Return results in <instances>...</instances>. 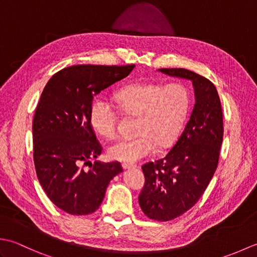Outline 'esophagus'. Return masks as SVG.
Segmentation results:
<instances>
[{
	"label": "esophagus",
	"instance_id": "1",
	"mask_svg": "<svg viewBox=\"0 0 257 257\" xmlns=\"http://www.w3.org/2000/svg\"><path fill=\"white\" fill-rule=\"evenodd\" d=\"M136 167L137 166L133 165V163H125V162L122 163V168L124 169V170H130V169H135Z\"/></svg>",
	"mask_w": 257,
	"mask_h": 257
}]
</instances>
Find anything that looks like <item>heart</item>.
<instances>
[{
  "label": "heart",
  "instance_id": "b5f03b06",
  "mask_svg": "<svg viewBox=\"0 0 257 257\" xmlns=\"http://www.w3.org/2000/svg\"><path fill=\"white\" fill-rule=\"evenodd\" d=\"M116 100L122 110L137 116L134 138H122L109 147L113 160L133 163L165 149L176 141L190 108L189 90L182 84L163 86L137 83L117 91ZM89 120L97 134L105 138L116 136L117 112L106 99H96L90 107Z\"/></svg>",
  "mask_w": 257,
  "mask_h": 257
}]
</instances>
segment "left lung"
<instances>
[{"instance_id": "left-lung-1", "label": "left lung", "mask_w": 257, "mask_h": 257, "mask_svg": "<svg viewBox=\"0 0 257 257\" xmlns=\"http://www.w3.org/2000/svg\"><path fill=\"white\" fill-rule=\"evenodd\" d=\"M158 72L190 80L195 103L178 141L162 159L143 166L145 187L139 205L156 221H170L191 209L204 193L219 163L223 141V114L215 86L184 68Z\"/></svg>"}]
</instances>
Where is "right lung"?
Masks as SVG:
<instances>
[{
	"instance_id": "add662e5",
	"label": "right lung",
	"mask_w": 257,
	"mask_h": 257,
	"mask_svg": "<svg viewBox=\"0 0 257 257\" xmlns=\"http://www.w3.org/2000/svg\"><path fill=\"white\" fill-rule=\"evenodd\" d=\"M135 65H74L48 80L33 120L36 174L48 198L75 215L95 212L114 176L122 172L118 161H88L101 154L91 128L89 110L94 96L123 79ZM91 163L89 171L81 167Z\"/></svg>"
}]
</instances>
